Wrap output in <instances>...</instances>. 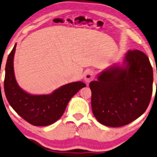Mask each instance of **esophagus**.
Listing matches in <instances>:
<instances>
[{
  "label": "esophagus",
  "instance_id": "esophagus-1",
  "mask_svg": "<svg viewBox=\"0 0 157 157\" xmlns=\"http://www.w3.org/2000/svg\"><path fill=\"white\" fill-rule=\"evenodd\" d=\"M94 79V73L92 71H87L84 74V80L86 83H90Z\"/></svg>",
  "mask_w": 157,
  "mask_h": 157
}]
</instances>
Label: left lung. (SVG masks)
Masks as SVG:
<instances>
[{
	"label": "left lung",
	"instance_id": "left-lung-1",
	"mask_svg": "<svg viewBox=\"0 0 157 157\" xmlns=\"http://www.w3.org/2000/svg\"><path fill=\"white\" fill-rule=\"evenodd\" d=\"M153 68L140 50H128L122 66H112L90 82L92 110L110 127L128 125L144 113L153 92Z\"/></svg>",
	"mask_w": 157,
	"mask_h": 157
}]
</instances>
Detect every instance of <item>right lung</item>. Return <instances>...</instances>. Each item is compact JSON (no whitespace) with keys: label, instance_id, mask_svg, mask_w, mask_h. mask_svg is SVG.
<instances>
[{"label":"right lung","instance_id":"obj_1","mask_svg":"<svg viewBox=\"0 0 157 157\" xmlns=\"http://www.w3.org/2000/svg\"><path fill=\"white\" fill-rule=\"evenodd\" d=\"M16 44L9 54L5 68L4 92L13 110L31 125L45 126L57 121L65 112L71 98L80 89L83 82L62 86L49 95H34L27 93L18 85L13 70V58Z\"/></svg>","mask_w":157,"mask_h":157}]
</instances>
